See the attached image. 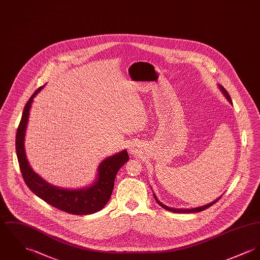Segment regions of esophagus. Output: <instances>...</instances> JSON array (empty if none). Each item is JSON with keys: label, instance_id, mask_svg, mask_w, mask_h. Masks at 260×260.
Masks as SVG:
<instances>
[{"label": "esophagus", "instance_id": "esophagus-1", "mask_svg": "<svg viewBox=\"0 0 260 260\" xmlns=\"http://www.w3.org/2000/svg\"><path fill=\"white\" fill-rule=\"evenodd\" d=\"M131 151H132V150H131Z\"/></svg>", "mask_w": 260, "mask_h": 260}]
</instances>
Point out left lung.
Returning a JSON list of instances; mask_svg holds the SVG:
<instances>
[{
    "label": "left lung",
    "instance_id": "left-lung-1",
    "mask_svg": "<svg viewBox=\"0 0 260 260\" xmlns=\"http://www.w3.org/2000/svg\"><path fill=\"white\" fill-rule=\"evenodd\" d=\"M220 88L222 89V91H223V93L225 94V98L228 99V101L232 104V100H231V96H230V94H229V92L225 90L224 87H222V86H219ZM155 196V195H154ZM220 198H221V196L218 198V199H216L215 201H213L212 203H210V204H207V205H205V206H201V207L198 208H192V209H174V208H169L168 206H166V205H164V204H161L157 199H156V196H155V199H156V203L160 206V207L164 208V209H166V210H168V211H170V212H173V213H196V212H201V211H203V210H205V209H207V208L210 207V206H212L213 204H215L217 201H219L220 200Z\"/></svg>",
    "mask_w": 260,
    "mask_h": 260
}]
</instances>
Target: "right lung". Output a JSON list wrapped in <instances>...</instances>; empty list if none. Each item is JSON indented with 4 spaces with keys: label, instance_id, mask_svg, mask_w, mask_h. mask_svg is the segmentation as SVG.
I'll list each match as a JSON object with an SVG mask.
<instances>
[{
    "label": "right lung",
    "instance_id": "add662e5",
    "mask_svg": "<svg viewBox=\"0 0 260 260\" xmlns=\"http://www.w3.org/2000/svg\"><path fill=\"white\" fill-rule=\"evenodd\" d=\"M42 87H38L25 104L17 131L16 150L23 180L36 196L53 207L73 215H88L95 213L102 210L108 202L114 187L115 176L122 166L129 160L128 153L123 151L104 159L99 167V177L96 182L86 189H62L45 182L31 170L26 159L23 146L31 103Z\"/></svg>",
    "mask_w": 260,
    "mask_h": 260
}]
</instances>
